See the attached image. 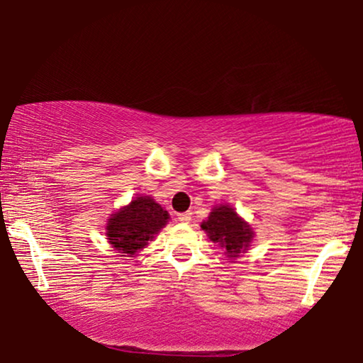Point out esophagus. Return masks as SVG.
Listing matches in <instances>:
<instances>
[{"instance_id":"esophagus-1","label":"esophagus","mask_w":363,"mask_h":363,"mask_svg":"<svg viewBox=\"0 0 363 363\" xmlns=\"http://www.w3.org/2000/svg\"><path fill=\"white\" fill-rule=\"evenodd\" d=\"M178 220H180L182 223H190V220H191V213H190V211L180 213V215H178Z\"/></svg>"}]
</instances>
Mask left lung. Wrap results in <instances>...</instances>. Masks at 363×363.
<instances>
[{"mask_svg": "<svg viewBox=\"0 0 363 363\" xmlns=\"http://www.w3.org/2000/svg\"><path fill=\"white\" fill-rule=\"evenodd\" d=\"M201 228L213 242H218L226 251L225 255L231 259L245 252L255 238L251 226L228 205L213 208L208 220L201 223Z\"/></svg>", "mask_w": 363, "mask_h": 363, "instance_id": "8db88e82", "label": "left lung"}]
</instances>
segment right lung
I'll return each instance as SVG.
<instances>
[{
  "instance_id": "add662e5",
  "label": "right lung",
  "mask_w": 363,
  "mask_h": 363,
  "mask_svg": "<svg viewBox=\"0 0 363 363\" xmlns=\"http://www.w3.org/2000/svg\"><path fill=\"white\" fill-rule=\"evenodd\" d=\"M168 213L150 196H137L108 218L106 235L121 256H133L167 225Z\"/></svg>"
}]
</instances>
